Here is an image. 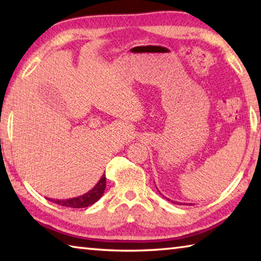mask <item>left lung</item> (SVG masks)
Segmentation results:
<instances>
[{"mask_svg": "<svg viewBox=\"0 0 261 261\" xmlns=\"http://www.w3.org/2000/svg\"><path fill=\"white\" fill-rule=\"evenodd\" d=\"M166 199L169 200V199H168V198H166ZM171 202H174V204H178V205L180 204V202H176V201H171ZM180 205H182V204H180ZM183 205H188V204H183ZM190 205H191V204H190Z\"/></svg>", "mask_w": 261, "mask_h": 261, "instance_id": "1", "label": "left lung"}]
</instances>
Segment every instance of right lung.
Listing matches in <instances>:
<instances>
[{
  "mask_svg": "<svg viewBox=\"0 0 261 261\" xmlns=\"http://www.w3.org/2000/svg\"><path fill=\"white\" fill-rule=\"evenodd\" d=\"M106 189V175H102V177L99 179V182L95 184L93 189L85 194L79 197L70 198V199H51L50 201L55 202L57 205L65 206V207H72V208H84V207H88L93 205L94 202L98 201L105 192Z\"/></svg>",
  "mask_w": 261,
  "mask_h": 261,
  "instance_id": "obj_1",
  "label": "right lung"
}]
</instances>
